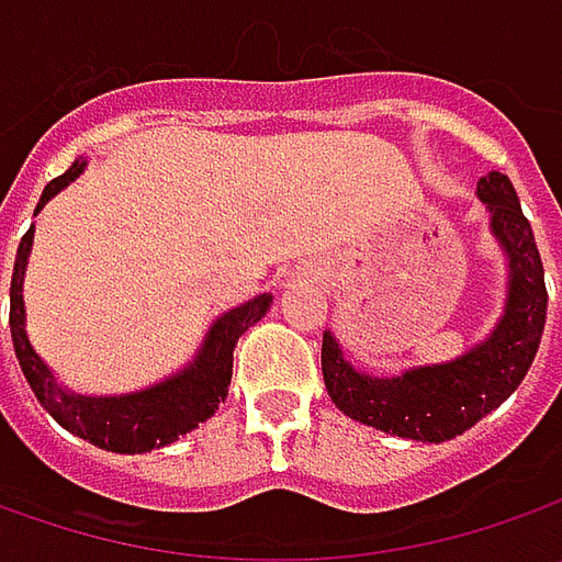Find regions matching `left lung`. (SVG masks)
<instances>
[{"label":"left lung","mask_w":562,"mask_h":562,"mask_svg":"<svg viewBox=\"0 0 562 562\" xmlns=\"http://www.w3.org/2000/svg\"><path fill=\"white\" fill-rule=\"evenodd\" d=\"M479 196L491 209V231L509 256V296L501 325L463 359L413 369L403 378L359 375L325 331L322 375L344 416L397 438L441 443L485 419L522 384L548 318L544 266L507 175L491 171L482 178Z\"/></svg>","instance_id":"left-lung-1"}]
</instances>
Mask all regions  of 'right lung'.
Here are the masks:
<instances>
[{"mask_svg": "<svg viewBox=\"0 0 562 562\" xmlns=\"http://www.w3.org/2000/svg\"><path fill=\"white\" fill-rule=\"evenodd\" d=\"M80 171H83V162H75L65 175L53 178L36 203V212L49 203L61 187L71 184ZM31 244L33 225L18 244L14 271H11V340H14V357L21 362V372L33 387V394L61 428H68L77 438L97 443L102 450H112V453H146L153 447L178 441L181 435L193 431L200 422L209 419L225 403L231 366H234V344L249 325H256L269 313V293L222 315L205 337L203 353L178 378H168L162 384L140 391V394H131V397H75L55 384L49 369L33 353L31 340L24 335L21 281H24Z\"/></svg>", "mask_w": 562, "mask_h": 562, "instance_id": "1", "label": "right lung"}]
</instances>
